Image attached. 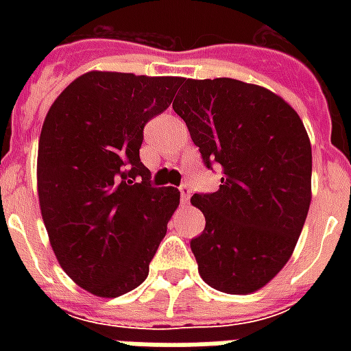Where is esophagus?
Returning <instances> with one entry per match:
<instances>
[{"label": "esophagus", "mask_w": 351, "mask_h": 351, "mask_svg": "<svg viewBox=\"0 0 351 351\" xmlns=\"http://www.w3.org/2000/svg\"><path fill=\"white\" fill-rule=\"evenodd\" d=\"M180 199H182V205H188L190 201V186H180Z\"/></svg>", "instance_id": "1"}]
</instances>
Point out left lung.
<instances>
[{
	"label": "left lung",
	"instance_id": "left-lung-1",
	"mask_svg": "<svg viewBox=\"0 0 351 351\" xmlns=\"http://www.w3.org/2000/svg\"><path fill=\"white\" fill-rule=\"evenodd\" d=\"M173 108L220 190L193 193L205 231L191 241L199 274L218 291L248 295L291 258L312 199V146L295 108L258 84L182 79Z\"/></svg>",
	"mask_w": 351,
	"mask_h": 351
}]
</instances>
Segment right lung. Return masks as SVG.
I'll return each instance as SVG.
<instances>
[{
  "label": "right lung",
  "mask_w": 351,
  "mask_h": 351,
  "mask_svg": "<svg viewBox=\"0 0 351 351\" xmlns=\"http://www.w3.org/2000/svg\"><path fill=\"white\" fill-rule=\"evenodd\" d=\"M180 77L88 71L43 122L37 193L65 274L95 297L141 286L180 191L154 188L138 158L145 123L171 105Z\"/></svg>",
  "instance_id": "add662e5"
}]
</instances>
